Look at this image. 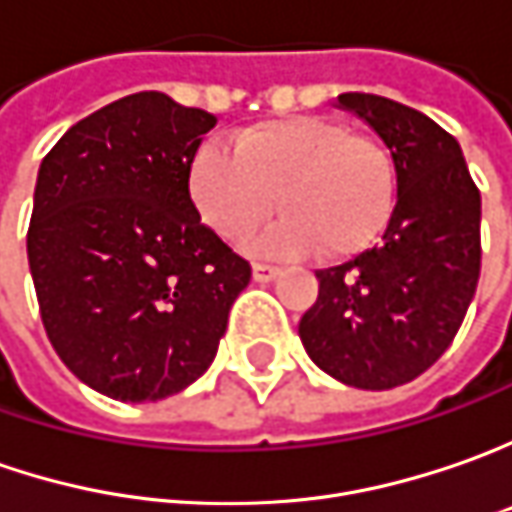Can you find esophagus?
I'll return each mask as SVG.
<instances>
[{
    "label": "esophagus",
    "mask_w": 512,
    "mask_h": 512,
    "mask_svg": "<svg viewBox=\"0 0 512 512\" xmlns=\"http://www.w3.org/2000/svg\"><path fill=\"white\" fill-rule=\"evenodd\" d=\"M252 274H255L257 283H269V280H274V277L280 274V266H272V263H255V266H252Z\"/></svg>",
    "instance_id": "obj_1"
}]
</instances>
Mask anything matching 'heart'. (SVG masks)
Masks as SVG:
<instances>
[{
  "instance_id": "1",
  "label": "heart",
  "mask_w": 512,
  "mask_h": 512,
  "mask_svg": "<svg viewBox=\"0 0 512 512\" xmlns=\"http://www.w3.org/2000/svg\"><path fill=\"white\" fill-rule=\"evenodd\" d=\"M189 195L221 238L246 240L272 215L283 218L263 238L274 255H354L374 243L397 203L388 150L348 127L289 115L235 135V152L206 144L189 167Z\"/></svg>"
}]
</instances>
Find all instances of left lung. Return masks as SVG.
I'll use <instances>...</instances> for the list:
<instances>
[{
  "label": "left lung",
  "instance_id": "obj_1",
  "mask_svg": "<svg viewBox=\"0 0 512 512\" xmlns=\"http://www.w3.org/2000/svg\"><path fill=\"white\" fill-rule=\"evenodd\" d=\"M337 107L391 150L397 206L379 246L317 272L300 340L334 379L388 391L428 371L465 320L482 266V198L459 141L425 113L371 93H343Z\"/></svg>",
  "mask_w": 512,
  "mask_h": 512
}]
</instances>
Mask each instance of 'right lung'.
Segmentation results:
<instances>
[{"label": "right lung", "instance_id": "add662e5", "mask_svg": "<svg viewBox=\"0 0 512 512\" xmlns=\"http://www.w3.org/2000/svg\"><path fill=\"white\" fill-rule=\"evenodd\" d=\"M215 115L133 93L81 118L47 152L27 260L47 337L93 391L155 402L218 354L252 266L189 198V167Z\"/></svg>", "mask_w": 512, "mask_h": 512}]
</instances>
